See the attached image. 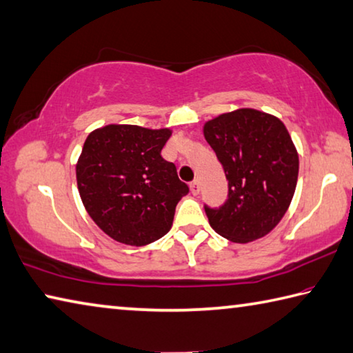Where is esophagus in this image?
I'll return each instance as SVG.
<instances>
[{
  "mask_svg": "<svg viewBox=\"0 0 353 353\" xmlns=\"http://www.w3.org/2000/svg\"><path fill=\"white\" fill-rule=\"evenodd\" d=\"M190 190H191V193H193V194H197L199 190H201V185H199V181L191 182L190 183Z\"/></svg>",
  "mask_w": 353,
  "mask_h": 353,
  "instance_id": "obj_1",
  "label": "esophagus"
}]
</instances>
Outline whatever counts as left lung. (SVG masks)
Listing matches in <instances>:
<instances>
[{
    "instance_id": "1",
    "label": "left lung",
    "mask_w": 353,
    "mask_h": 353,
    "mask_svg": "<svg viewBox=\"0 0 353 353\" xmlns=\"http://www.w3.org/2000/svg\"><path fill=\"white\" fill-rule=\"evenodd\" d=\"M203 136L228 181L223 205H205L211 228L239 243L270 233L285 214L298 182V152L283 121L243 108L207 121Z\"/></svg>"
}]
</instances>
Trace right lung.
Returning a JSON list of instances; mask_svg holds the SVG:
<instances>
[{
    "instance_id": "right-lung-1",
    "label": "right lung",
    "mask_w": 353,
    "mask_h": 353,
    "mask_svg": "<svg viewBox=\"0 0 353 353\" xmlns=\"http://www.w3.org/2000/svg\"><path fill=\"white\" fill-rule=\"evenodd\" d=\"M171 131L108 125L89 134L77 185L92 221L117 242L142 247L170 232L176 205L188 194L176 165L160 156Z\"/></svg>"
}]
</instances>
